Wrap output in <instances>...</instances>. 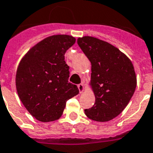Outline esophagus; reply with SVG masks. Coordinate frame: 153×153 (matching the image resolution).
Masks as SVG:
<instances>
[{"mask_svg": "<svg viewBox=\"0 0 153 153\" xmlns=\"http://www.w3.org/2000/svg\"><path fill=\"white\" fill-rule=\"evenodd\" d=\"M78 88L79 90V93H82L84 91V85H83V83H80L78 85Z\"/></svg>", "mask_w": 153, "mask_h": 153, "instance_id": "34e87169", "label": "esophagus"}]
</instances>
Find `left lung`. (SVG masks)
I'll list each match as a JSON object with an SVG mask.
<instances>
[{
    "label": "left lung",
    "mask_w": 153,
    "mask_h": 153,
    "mask_svg": "<svg viewBox=\"0 0 153 153\" xmlns=\"http://www.w3.org/2000/svg\"><path fill=\"white\" fill-rule=\"evenodd\" d=\"M78 45L92 65L91 83L95 103L85 115L95 121L106 122L123 111L134 95L137 78L131 60L105 41L85 36Z\"/></svg>",
    "instance_id": "8db88e82"
}]
</instances>
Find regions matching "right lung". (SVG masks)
Segmentation results:
<instances>
[{"label":"right lung","mask_w":153,"mask_h":153,"mask_svg":"<svg viewBox=\"0 0 153 153\" xmlns=\"http://www.w3.org/2000/svg\"><path fill=\"white\" fill-rule=\"evenodd\" d=\"M75 43L70 35H53L39 42L20 62L15 76L19 97L38 120L50 122L62 115L66 102L79 94L69 83L70 67L65 53Z\"/></svg>","instance_id":"obj_1"}]
</instances>
